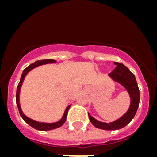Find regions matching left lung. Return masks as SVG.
Instances as JSON below:
<instances>
[{
  "instance_id": "obj_1",
  "label": "left lung",
  "mask_w": 157,
  "mask_h": 157,
  "mask_svg": "<svg viewBox=\"0 0 157 157\" xmlns=\"http://www.w3.org/2000/svg\"><path fill=\"white\" fill-rule=\"evenodd\" d=\"M114 64L117 66V67L108 76L112 81L120 84L122 87L125 89L127 93L129 94L130 103L129 108L124 114L122 115L118 119L109 123L99 121L88 112L90 121L94 126L104 130H117L124 128L134 118L139 105V97H140L139 89L138 87V84L134 75L124 64L117 62H114Z\"/></svg>"
}]
</instances>
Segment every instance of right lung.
Returning a JSON list of instances; mask_svg holds the SVG:
<instances>
[{
    "label": "right lung",
    "mask_w": 157,
    "mask_h": 157,
    "mask_svg": "<svg viewBox=\"0 0 157 157\" xmlns=\"http://www.w3.org/2000/svg\"><path fill=\"white\" fill-rule=\"evenodd\" d=\"M56 62V60H54V59H45V60H40V61L35 62V63H32L28 67H27L23 70V73H22V76H21L20 81H19L18 86V87H17V92H16V103H17V106H18V112L20 113L21 117L23 118V121H24L26 123H28L30 126H32L33 128H34V129H37V130L46 131V130H51V129H57V128L62 126V125L65 123V121H66L67 116V112H68L69 108H70V107H71V105H68V106L66 107V109L64 111V113L63 115V117H62L61 119L59 120L58 121L51 122V123L37 121H35V120L32 119L30 117H27V116L23 113V111H22V108H21L20 105V100H19L21 87H22V85H23V81H24L26 76H27L28 72L30 71H32L33 69L36 68V67H37L39 66H41V65H45V64L55 63Z\"/></svg>",
    "instance_id": "right-lung-1"
}]
</instances>
